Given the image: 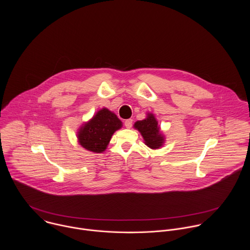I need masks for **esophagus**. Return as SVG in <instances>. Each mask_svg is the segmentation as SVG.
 I'll use <instances>...</instances> for the list:
<instances>
[{"label": "esophagus", "instance_id": "34e87169", "mask_svg": "<svg viewBox=\"0 0 250 250\" xmlns=\"http://www.w3.org/2000/svg\"><path fill=\"white\" fill-rule=\"evenodd\" d=\"M124 124H125V127H126L127 129H130V128H132V126H133V120H132V119H127V120H125Z\"/></svg>", "mask_w": 250, "mask_h": 250}]
</instances>
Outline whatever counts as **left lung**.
I'll use <instances>...</instances> for the list:
<instances>
[{
	"mask_svg": "<svg viewBox=\"0 0 250 250\" xmlns=\"http://www.w3.org/2000/svg\"><path fill=\"white\" fill-rule=\"evenodd\" d=\"M134 127L140 131L144 143L151 149H158L163 146L165 143V137L161 133L158 121L153 113H148L145 119L137 121Z\"/></svg>",
	"mask_w": 250,
	"mask_h": 250,
	"instance_id": "8db88e82",
	"label": "left lung"
}]
</instances>
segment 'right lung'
Listing matches in <instances>:
<instances>
[{"label": "right lung", "instance_id": "right-lung-1", "mask_svg": "<svg viewBox=\"0 0 250 250\" xmlns=\"http://www.w3.org/2000/svg\"><path fill=\"white\" fill-rule=\"evenodd\" d=\"M121 127L122 122L115 113L103 107L79 129L78 141L84 149L102 153L106 150L113 133Z\"/></svg>", "mask_w": 250, "mask_h": 250}]
</instances>
